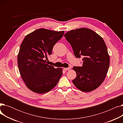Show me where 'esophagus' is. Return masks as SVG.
I'll return each mask as SVG.
<instances>
[{
  "instance_id": "1",
  "label": "esophagus",
  "mask_w": 123,
  "mask_h": 123,
  "mask_svg": "<svg viewBox=\"0 0 123 123\" xmlns=\"http://www.w3.org/2000/svg\"><path fill=\"white\" fill-rule=\"evenodd\" d=\"M71 69V67H68V68H64V70L65 71H68Z\"/></svg>"
}]
</instances>
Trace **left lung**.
Wrapping results in <instances>:
<instances>
[{"label":"left lung","mask_w":123,"mask_h":123,"mask_svg":"<svg viewBox=\"0 0 123 123\" xmlns=\"http://www.w3.org/2000/svg\"><path fill=\"white\" fill-rule=\"evenodd\" d=\"M72 47L76 58L82 56L83 66H74V85L83 92H91L104 81L110 65V57L103 38L86 28L72 30L64 35Z\"/></svg>","instance_id":"1"}]
</instances>
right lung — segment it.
Here are the masks:
<instances>
[{"label": "right lung", "instance_id": "right-lung-1", "mask_svg": "<svg viewBox=\"0 0 123 123\" xmlns=\"http://www.w3.org/2000/svg\"><path fill=\"white\" fill-rule=\"evenodd\" d=\"M64 31L38 29L27 35L21 44L17 57L19 72L26 87L38 94L48 92L56 86L62 69L47 64L53 46Z\"/></svg>", "mask_w": 123, "mask_h": 123}]
</instances>
